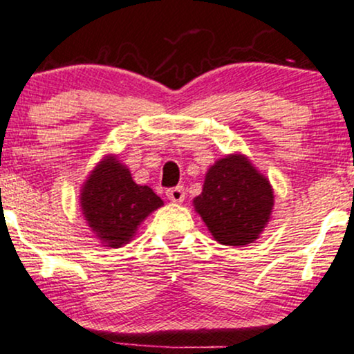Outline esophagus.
Instances as JSON below:
<instances>
[{"label":"esophagus","mask_w":354,"mask_h":354,"mask_svg":"<svg viewBox=\"0 0 354 354\" xmlns=\"http://www.w3.org/2000/svg\"><path fill=\"white\" fill-rule=\"evenodd\" d=\"M165 194H167L169 201H172V202H182V201H184V198H185L184 187H182V185L172 187V189H169Z\"/></svg>","instance_id":"34e87169"}]
</instances>
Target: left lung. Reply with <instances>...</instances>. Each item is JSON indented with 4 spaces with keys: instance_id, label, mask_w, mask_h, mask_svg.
Here are the masks:
<instances>
[{
    "instance_id": "1",
    "label": "left lung",
    "mask_w": 354,
    "mask_h": 354,
    "mask_svg": "<svg viewBox=\"0 0 354 354\" xmlns=\"http://www.w3.org/2000/svg\"><path fill=\"white\" fill-rule=\"evenodd\" d=\"M194 205L217 242L240 247L259 239L267 225L273 190L250 162L230 156L212 165Z\"/></svg>"
}]
</instances>
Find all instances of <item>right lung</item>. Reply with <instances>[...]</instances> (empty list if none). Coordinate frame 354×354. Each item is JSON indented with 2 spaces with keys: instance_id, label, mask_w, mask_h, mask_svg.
Returning <instances> with one entry per match:
<instances>
[{
  "instance_id": "1",
  "label": "right lung",
  "mask_w": 354,
  "mask_h": 354,
  "mask_svg": "<svg viewBox=\"0 0 354 354\" xmlns=\"http://www.w3.org/2000/svg\"><path fill=\"white\" fill-rule=\"evenodd\" d=\"M160 197L147 185H137L131 172L118 159H106L91 174L81 195L89 227L106 247L127 243L136 228L162 205Z\"/></svg>"
}]
</instances>
